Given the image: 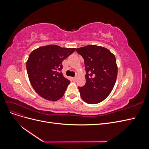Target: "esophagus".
<instances>
[{"label": "esophagus", "mask_w": 149, "mask_h": 149, "mask_svg": "<svg viewBox=\"0 0 149 149\" xmlns=\"http://www.w3.org/2000/svg\"><path fill=\"white\" fill-rule=\"evenodd\" d=\"M72 79H73V81H76V77H73V78H72Z\"/></svg>", "instance_id": "esophagus-1"}]
</instances>
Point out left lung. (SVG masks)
<instances>
[{"mask_svg": "<svg viewBox=\"0 0 149 149\" xmlns=\"http://www.w3.org/2000/svg\"><path fill=\"white\" fill-rule=\"evenodd\" d=\"M84 60L86 84L78 87L83 100L89 104L100 103L109 95L118 75L115 56L109 49L88 45L76 49Z\"/></svg>", "mask_w": 149, "mask_h": 149, "instance_id": "left-lung-1", "label": "left lung"}]
</instances>
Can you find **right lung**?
<instances>
[{"label":"right lung","mask_w":149,"mask_h":149,"mask_svg":"<svg viewBox=\"0 0 149 149\" xmlns=\"http://www.w3.org/2000/svg\"><path fill=\"white\" fill-rule=\"evenodd\" d=\"M75 49L50 45L30 53L26 61V70L31 86L40 96L55 101L63 96L70 81L61 73L62 62Z\"/></svg>","instance_id":"obj_1"}]
</instances>
